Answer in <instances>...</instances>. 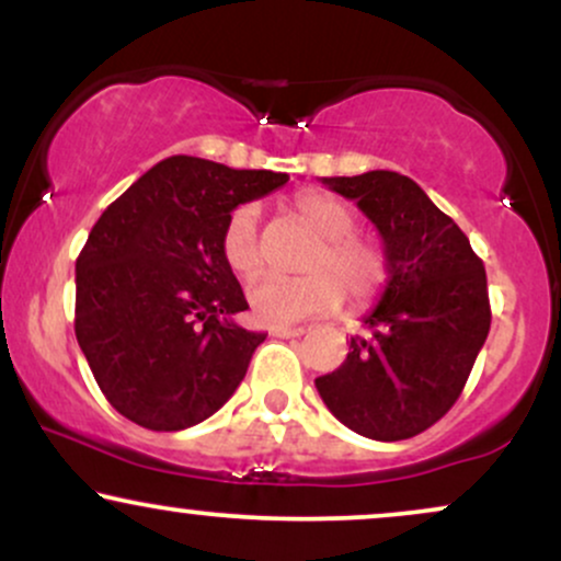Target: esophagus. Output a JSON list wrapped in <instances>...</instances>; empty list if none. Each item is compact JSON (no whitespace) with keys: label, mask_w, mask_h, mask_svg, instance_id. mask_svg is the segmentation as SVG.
Listing matches in <instances>:
<instances>
[{"label":"esophagus","mask_w":561,"mask_h":561,"mask_svg":"<svg viewBox=\"0 0 561 561\" xmlns=\"http://www.w3.org/2000/svg\"><path fill=\"white\" fill-rule=\"evenodd\" d=\"M300 334H306V327H289V330H274V337H282V340L300 337Z\"/></svg>","instance_id":"1"}]
</instances>
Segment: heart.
<instances>
[{"label": "heart", "mask_w": 561, "mask_h": 561, "mask_svg": "<svg viewBox=\"0 0 561 561\" xmlns=\"http://www.w3.org/2000/svg\"><path fill=\"white\" fill-rule=\"evenodd\" d=\"M302 227L319 237L306 259V276L276 279L261 276L248 287L250 317L266 327L324 317L343 302L364 308L382 295L390 279V259L382 242L356 234V214L327 192H300L289 203ZM224 263L242 279L259 274V210L244 203L231 210L221 231Z\"/></svg>", "instance_id": "b5f03b06"}]
</instances>
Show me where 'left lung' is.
Masks as SVG:
<instances>
[{
	"instance_id": "obj_1",
	"label": "left lung",
	"mask_w": 561,
	"mask_h": 561,
	"mask_svg": "<svg viewBox=\"0 0 561 561\" xmlns=\"http://www.w3.org/2000/svg\"><path fill=\"white\" fill-rule=\"evenodd\" d=\"M356 199L390 259V279L369 332L351 337L340 369L317 379L327 409L371 440H405L448 414L465 390L488 330L485 266L467 234L396 171L324 176Z\"/></svg>"
}]
</instances>
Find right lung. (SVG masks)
I'll list each match as a JSON object with an SVG mask.
<instances>
[{
	"label": "right lung",
	"mask_w": 561,
	"mask_h": 561,
	"mask_svg": "<svg viewBox=\"0 0 561 561\" xmlns=\"http://www.w3.org/2000/svg\"><path fill=\"white\" fill-rule=\"evenodd\" d=\"M287 179L173 156L94 224L76 261V340L126 420L176 433L240 388L266 334L234 321L248 300L224 263L221 231L237 205Z\"/></svg>",
	"instance_id": "add662e5"
}]
</instances>
